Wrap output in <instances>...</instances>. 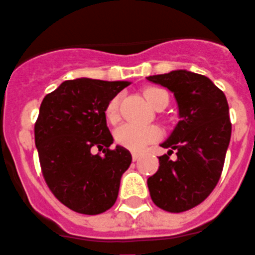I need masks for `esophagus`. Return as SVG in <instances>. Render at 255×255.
Returning <instances> with one entry per match:
<instances>
[{
	"label": "esophagus",
	"mask_w": 255,
	"mask_h": 255,
	"mask_svg": "<svg viewBox=\"0 0 255 255\" xmlns=\"http://www.w3.org/2000/svg\"><path fill=\"white\" fill-rule=\"evenodd\" d=\"M139 157H140V154H139V153H132V160H133V161L138 160Z\"/></svg>",
	"instance_id": "obj_1"
}]
</instances>
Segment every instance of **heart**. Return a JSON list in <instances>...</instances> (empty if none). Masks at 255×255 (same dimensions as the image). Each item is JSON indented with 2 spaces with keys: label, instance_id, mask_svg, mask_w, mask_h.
<instances>
[{
  "label": "heart",
  "instance_id": "b5f03b06",
  "mask_svg": "<svg viewBox=\"0 0 255 255\" xmlns=\"http://www.w3.org/2000/svg\"><path fill=\"white\" fill-rule=\"evenodd\" d=\"M144 97L153 108H157L162 98L168 100V94L164 90L157 87H149L144 90ZM119 104L120 97H113L105 108L106 120L112 124L119 122ZM160 129L154 126H135V124H124L119 127L115 132L116 142L123 147L131 151H140L149 143H153L160 138Z\"/></svg>",
  "mask_w": 255,
  "mask_h": 255
}]
</instances>
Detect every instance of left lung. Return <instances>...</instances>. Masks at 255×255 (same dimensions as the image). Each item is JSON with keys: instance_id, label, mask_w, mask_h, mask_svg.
I'll return each instance as SVG.
<instances>
[{"instance_id": "obj_1", "label": "left lung", "mask_w": 255, "mask_h": 255, "mask_svg": "<svg viewBox=\"0 0 255 255\" xmlns=\"http://www.w3.org/2000/svg\"><path fill=\"white\" fill-rule=\"evenodd\" d=\"M147 80L173 93L180 117L161 143L169 150L147 179L150 197L158 208L180 213L205 201L219 182L231 139L230 108L224 93L199 73L177 69ZM173 149L176 160L169 158Z\"/></svg>"}]
</instances>
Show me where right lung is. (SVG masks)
I'll list each match as a JSON object with an SVG mask.
<instances>
[{"label": "right lung", "instance_id": "right-lung-1", "mask_svg": "<svg viewBox=\"0 0 255 255\" xmlns=\"http://www.w3.org/2000/svg\"><path fill=\"white\" fill-rule=\"evenodd\" d=\"M129 82L79 78L65 80L42 101L35 146L50 191L73 212L100 214L116 202L131 153L113 143L105 108ZM98 147L104 155H93ZM106 149H104L103 147Z\"/></svg>", "mask_w": 255, "mask_h": 255}]
</instances>
